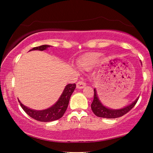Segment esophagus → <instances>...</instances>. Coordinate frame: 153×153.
Here are the masks:
<instances>
[{
	"instance_id": "obj_1",
	"label": "esophagus",
	"mask_w": 153,
	"mask_h": 153,
	"mask_svg": "<svg viewBox=\"0 0 153 153\" xmlns=\"http://www.w3.org/2000/svg\"><path fill=\"white\" fill-rule=\"evenodd\" d=\"M86 86V82L83 81V80L77 82V84H76V86H77V89H82V88H84Z\"/></svg>"
}]
</instances>
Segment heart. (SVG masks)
Wrapping results in <instances>:
<instances>
[{"mask_svg":"<svg viewBox=\"0 0 153 153\" xmlns=\"http://www.w3.org/2000/svg\"><path fill=\"white\" fill-rule=\"evenodd\" d=\"M101 55L98 53H93L91 55H88L86 57L83 58L77 61L79 66L82 69H88L90 67L94 65L100 59Z\"/></svg>","mask_w":153,"mask_h":153,"instance_id":"obj_1","label":"heart"}]
</instances>
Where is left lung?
Returning <instances> with one entry per match:
<instances>
[{
  "label": "left lung",
  "instance_id": "1",
  "mask_svg": "<svg viewBox=\"0 0 153 153\" xmlns=\"http://www.w3.org/2000/svg\"><path fill=\"white\" fill-rule=\"evenodd\" d=\"M94 100L91 104V108L94 113L95 115L97 117H102V118H107V119H114L120 117L128 113L131 108H132L136 104L137 101H138L139 97L136 98V99L133 101L131 104L126 106L120 109H113V108H110L107 107H106L102 104L100 101L99 98L98 97L97 89H94Z\"/></svg>",
  "mask_w": 153,
  "mask_h": 153
}]
</instances>
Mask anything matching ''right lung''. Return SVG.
<instances>
[{
    "mask_svg": "<svg viewBox=\"0 0 153 153\" xmlns=\"http://www.w3.org/2000/svg\"><path fill=\"white\" fill-rule=\"evenodd\" d=\"M51 47L50 45H42L37 47H34L31 51H45L48 48ZM76 85L75 84H69L65 86L62 92L61 95L55 104L52 105L48 108L43 110H35L26 107L24 105H23L22 102L19 101L21 107L26 113L28 115L34 119V120L42 121V122H49V121H53L55 120H57L61 118L64 115L65 112L67 110V108L68 107L69 101L70 99V97L74 92V90L76 89Z\"/></svg>",
    "mask_w": 153,
    "mask_h": 153,
    "instance_id": "1",
    "label": "right lung"
}]
</instances>
